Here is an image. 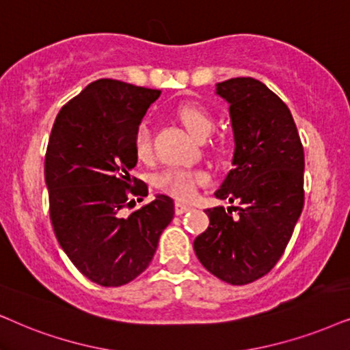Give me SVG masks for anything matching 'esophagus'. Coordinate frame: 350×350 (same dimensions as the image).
I'll return each instance as SVG.
<instances>
[{
	"label": "esophagus",
	"mask_w": 350,
	"mask_h": 350,
	"mask_svg": "<svg viewBox=\"0 0 350 350\" xmlns=\"http://www.w3.org/2000/svg\"><path fill=\"white\" fill-rule=\"evenodd\" d=\"M174 210H176V215H184V213H187V211L192 210V206L185 205V203H183V202H176Z\"/></svg>",
	"instance_id": "1"
}]
</instances>
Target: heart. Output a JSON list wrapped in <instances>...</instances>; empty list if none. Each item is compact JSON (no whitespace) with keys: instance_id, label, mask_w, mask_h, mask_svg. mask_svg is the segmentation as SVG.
Wrapping results in <instances>:
<instances>
[{"instance_id":"1","label":"heart","mask_w":350,"mask_h":350,"mask_svg":"<svg viewBox=\"0 0 350 350\" xmlns=\"http://www.w3.org/2000/svg\"><path fill=\"white\" fill-rule=\"evenodd\" d=\"M176 116L190 134L197 139H205L213 129V118L203 106L193 103L180 105L176 111ZM134 152L139 160L147 161L152 158V132L147 122H142L137 127L134 135ZM210 176L205 171L189 170H166L157 178V185L165 192L171 193L179 200H190L197 193V187L208 184Z\"/></svg>"}]
</instances>
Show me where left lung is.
<instances>
[{"mask_svg": "<svg viewBox=\"0 0 350 350\" xmlns=\"http://www.w3.org/2000/svg\"><path fill=\"white\" fill-rule=\"evenodd\" d=\"M215 94L229 105L234 134L232 170L215 197L239 206L205 210L210 226L193 250L211 274L241 286L265 276L293 236L304 208V147L289 108L263 82L229 79Z\"/></svg>", "mask_w": 350, "mask_h": 350, "instance_id": "obj_1", "label": "left lung"}]
</instances>
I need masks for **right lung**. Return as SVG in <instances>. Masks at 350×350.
Listing matches in <instances>:
<instances>
[{"mask_svg":"<svg viewBox=\"0 0 350 350\" xmlns=\"http://www.w3.org/2000/svg\"><path fill=\"white\" fill-rule=\"evenodd\" d=\"M160 95L98 79L66 103L53 124L45 157L53 229L70 262L100 286L127 284L144 273L174 216V202L163 193L127 218L121 215L127 190L148 193L142 180L131 178L134 135Z\"/></svg>","mask_w":350,"mask_h":350,"instance_id":"1","label":"right lung"}]
</instances>
